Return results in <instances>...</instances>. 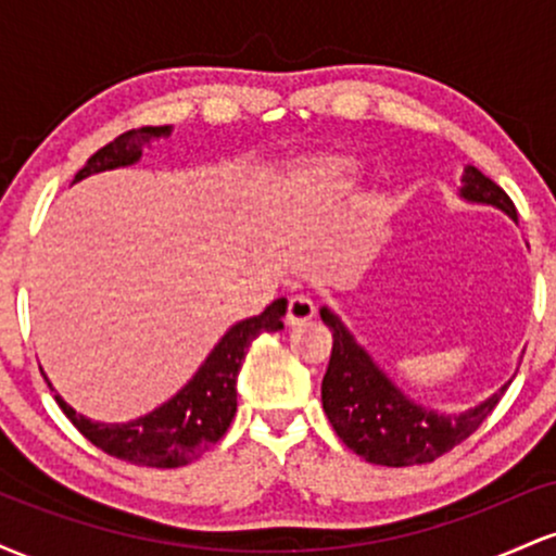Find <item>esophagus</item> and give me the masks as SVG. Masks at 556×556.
I'll return each mask as SVG.
<instances>
[{"label": "esophagus", "mask_w": 556, "mask_h": 556, "mask_svg": "<svg viewBox=\"0 0 556 556\" xmlns=\"http://www.w3.org/2000/svg\"><path fill=\"white\" fill-rule=\"evenodd\" d=\"M314 314H316V305H314V300H311L308 295H292L290 298V303H287V324H292V327H295V324H303V321H308V318H314Z\"/></svg>", "instance_id": "34e87169"}]
</instances>
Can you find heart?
I'll return each instance as SVG.
<instances>
[{
    "mask_svg": "<svg viewBox=\"0 0 556 556\" xmlns=\"http://www.w3.org/2000/svg\"><path fill=\"white\" fill-rule=\"evenodd\" d=\"M350 175V164L344 159H316L314 164H308L305 169H300L292 180V198H303L318 190L331 188V185L342 182Z\"/></svg>",
    "mask_w": 556,
    "mask_h": 556,
    "instance_id": "1",
    "label": "heart"
}]
</instances>
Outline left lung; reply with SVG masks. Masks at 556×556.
Instances as JSON below:
<instances>
[{
  "label": "left lung",
  "instance_id": "8db88e82",
  "mask_svg": "<svg viewBox=\"0 0 556 556\" xmlns=\"http://www.w3.org/2000/svg\"><path fill=\"white\" fill-rule=\"evenodd\" d=\"M460 195L470 203H489L518 222V212L509 195L489 180L481 169L465 167ZM321 321L331 329V358L321 381V402L331 429L355 455L387 468L426 465L446 455L452 446L473 433L491 416L504 389L486 402L470 407L460 416L426 410L407 394H402L392 379L371 361V355L355 342L344 324L321 308Z\"/></svg>",
  "mask_w": 556,
  "mask_h": 556
}]
</instances>
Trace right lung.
<instances>
[{"label": "right lung", "instance_id": "1", "mask_svg": "<svg viewBox=\"0 0 556 556\" xmlns=\"http://www.w3.org/2000/svg\"><path fill=\"white\" fill-rule=\"evenodd\" d=\"M169 132V125L138 127V130L123 132L88 159L86 167L75 175V182L96 175V172L130 167L143 156V149L151 143V138H167ZM285 314L287 300L279 298L266 305L261 316L245 318V321L229 327L227 334L208 353V358L201 363L193 379L175 397L146 416L127 420V424H99V420L75 413L60 394H54V400L62 413L73 420L75 429L106 455L132 465H146V468H180V465L201 457L208 446L225 437L235 413H238V374L248 348L264 331L285 329Z\"/></svg>", "mask_w": 556, "mask_h": 556}]
</instances>
